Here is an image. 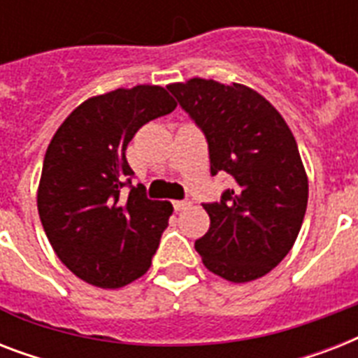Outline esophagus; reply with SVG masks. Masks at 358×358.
Returning <instances> with one entry per match:
<instances>
[{
  "label": "esophagus",
  "instance_id": "esophagus-1",
  "mask_svg": "<svg viewBox=\"0 0 358 358\" xmlns=\"http://www.w3.org/2000/svg\"><path fill=\"white\" fill-rule=\"evenodd\" d=\"M173 206L176 212H182V210H187V208L191 206V202L189 201H174Z\"/></svg>",
  "mask_w": 358,
  "mask_h": 358
}]
</instances>
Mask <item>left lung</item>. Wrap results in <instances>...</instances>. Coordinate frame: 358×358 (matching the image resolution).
Instances as JSON below:
<instances>
[{
	"mask_svg": "<svg viewBox=\"0 0 358 358\" xmlns=\"http://www.w3.org/2000/svg\"><path fill=\"white\" fill-rule=\"evenodd\" d=\"M206 137L210 173L234 184L202 208L210 230L195 241L204 266L230 282L264 277L294 247L308 202L299 148L277 109L249 87L193 80L167 87Z\"/></svg>",
	"mask_w": 358,
	"mask_h": 358,
	"instance_id": "1",
	"label": "left lung"
}]
</instances>
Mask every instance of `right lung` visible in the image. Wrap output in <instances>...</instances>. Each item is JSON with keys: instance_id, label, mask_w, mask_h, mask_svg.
<instances>
[{"instance_id": "obj_1", "label": "right lung", "mask_w": 358, "mask_h": 358, "mask_svg": "<svg viewBox=\"0 0 358 358\" xmlns=\"http://www.w3.org/2000/svg\"><path fill=\"white\" fill-rule=\"evenodd\" d=\"M174 108L163 87L117 89L76 108L48 146L36 195L42 227L59 260L92 286L122 288L150 267L173 204L131 185L126 148Z\"/></svg>"}]
</instances>
